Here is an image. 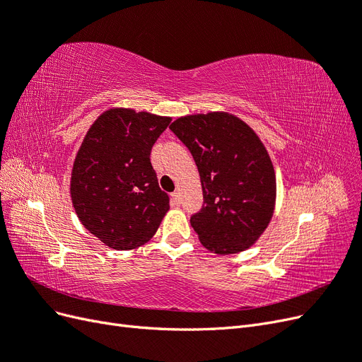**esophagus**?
<instances>
[{
    "mask_svg": "<svg viewBox=\"0 0 362 362\" xmlns=\"http://www.w3.org/2000/svg\"><path fill=\"white\" fill-rule=\"evenodd\" d=\"M172 204L173 205H180L181 204V194L178 192L172 193Z\"/></svg>",
    "mask_w": 362,
    "mask_h": 362,
    "instance_id": "obj_1",
    "label": "esophagus"
}]
</instances>
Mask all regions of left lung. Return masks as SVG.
Returning <instances> with one entry per match:
<instances>
[{
  "label": "left lung",
  "instance_id": "1",
  "mask_svg": "<svg viewBox=\"0 0 362 362\" xmlns=\"http://www.w3.org/2000/svg\"><path fill=\"white\" fill-rule=\"evenodd\" d=\"M169 128L199 170L204 205L190 223L202 246L233 255L255 245L276 204L275 168L255 131L226 112L181 116Z\"/></svg>",
  "mask_w": 362,
  "mask_h": 362
}]
</instances>
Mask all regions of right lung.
I'll return each mask as SVG.
<instances>
[{"mask_svg":"<svg viewBox=\"0 0 362 362\" xmlns=\"http://www.w3.org/2000/svg\"><path fill=\"white\" fill-rule=\"evenodd\" d=\"M170 120L115 107L86 133L71 172V201L83 226L105 246H144L169 211L149 156Z\"/></svg>","mask_w":362,"mask_h":362,"instance_id":"add662e5","label":"right lung"}]
</instances>
